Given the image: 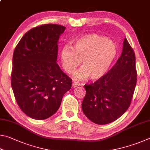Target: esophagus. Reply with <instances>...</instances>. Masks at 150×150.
I'll use <instances>...</instances> for the list:
<instances>
[{"label": "esophagus", "instance_id": "obj_1", "mask_svg": "<svg viewBox=\"0 0 150 150\" xmlns=\"http://www.w3.org/2000/svg\"><path fill=\"white\" fill-rule=\"evenodd\" d=\"M79 85H80L79 83L75 82V81H74V82H73V83H72V86H73V87H78V86H79Z\"/></svg>", "mask_w": 150, "mask_h": 150}]
</instances>
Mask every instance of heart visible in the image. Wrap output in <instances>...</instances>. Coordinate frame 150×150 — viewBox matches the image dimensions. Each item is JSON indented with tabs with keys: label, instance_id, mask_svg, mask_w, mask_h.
<instances>
[{
	"label": "heart",
	"instance_id": "obj_1",
	"mask_svg": "<svg viewBox=\"0 0 150 150\" xmlns=\"http://www.w3.org/2000/svg\"><path fill=\"white\" fill-rule=\"evenodd\" d=\"M116 55V45L107 38L88 34L76 40L71 47H63L61 60L63 69L69 74L74 71L82 61V67L75 73L74 77L81 80L89 77L95 81L107 73Z\"/></svg>",
	"mask_w": 150,
	"mask_h": 150
}]
</instances>
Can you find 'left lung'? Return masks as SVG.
Masks as SVG:
<instances>
[{
    "label": "left lung",
    "instance_id": "1",
    "mask_svg": "<svg viewBox=\"0 0 150 150\" xmlns=\"http://www.w3.org/2000/svg\"><path fill=\"white\" fill-rule=\"evenodd\" d=\"M136 81L135 54L124 38L122 52L116 64L100 79L85 85L83 113L100 125L117 120L130 105Z\"/></svg>",
    "mask_w": 150,
    "mask_h": 150
}]
</instances>
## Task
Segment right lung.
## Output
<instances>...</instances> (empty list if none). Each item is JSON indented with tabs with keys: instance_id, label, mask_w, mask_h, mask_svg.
Instances as JSON below:
<instances>
[{
	"instance_id": "1",
	"label": "right lung",
	"mask_w": 150,
	"mask_h": 150,
	"mask_svg": "<svg viewBox=\"0 0 150 150\" xmlns=\"http://www.w3.org/2000/svg\"><path fill=\"white\" fill-rule=\"evenodd\" d=\"M65 27L41 25L29 30L15 47L11 85L24 114L44 120L56 112L72 80L57 63L58 40Z\"/></svg>"
}]
</instances>
